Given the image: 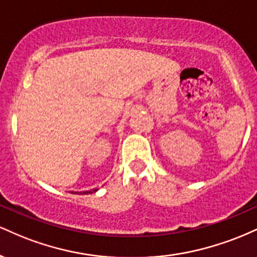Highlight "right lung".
<instances>
[{"label": "right lung", "instance_id": "right-lung-1", "mask_svg": "<svg viewBox=\"0 0 257 257\" xmlns=\"http://www.w3.org/2000/svg\"><path fill=\"white\" fill-rule=\"evenodd\" d=\"M96 191H98V188H95V190H91V191H85V192H83V193H91V192H96Z\"/></svg>", "mask_w": 257, "mask_h": 257}]
</instances>
